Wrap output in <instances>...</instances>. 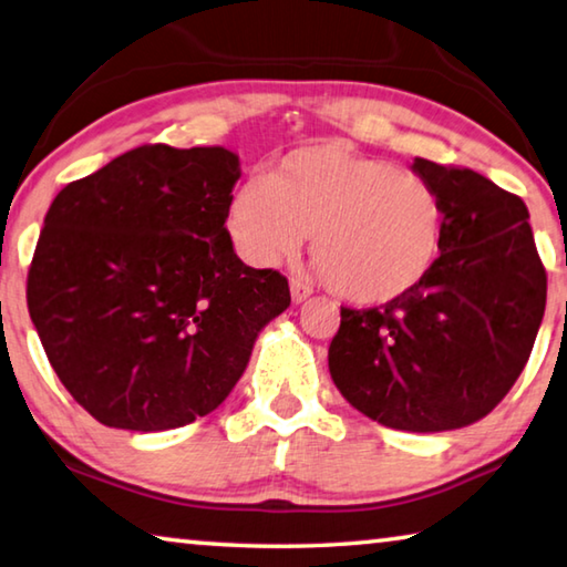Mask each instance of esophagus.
<instances>
[{"label": "esophagus", "mask_w": 567, "mask_h": 567, "mask_svg": "<svg viewBox=\"0 0 567 567\" xmlns=\"http://www.w3.org/2000/svg\"><path fill=\"white\" fill-rule=\"evenodd\" d=\"M290 295H292V302L295 305H300V302H305L312 295V287L305 282V280H300V277H292L290 280Z\"/></svg>", "instance_id": "esophagus-1"}]
</instances>
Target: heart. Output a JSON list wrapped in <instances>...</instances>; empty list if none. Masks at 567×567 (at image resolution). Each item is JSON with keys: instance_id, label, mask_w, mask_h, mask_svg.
Masks as SVG:
<instances>
[{"instance_id": "heart-1", "label": "heart", "mask_w": 567, "mask_h": 567, "mask_svg": "<svg viewBox=\"0 0 567 567\" xmlns=\"http://www.w3.org/2000/svg\"><path fill=\"white\" fill-rule=\"evenodd\" d=\"M224 227L237 255L257 267L290 259L312 231V257L332 290L355 305H385L434 272L444 204L426 178L326 141L245 178Z\"/></svg>"}]
</instances>
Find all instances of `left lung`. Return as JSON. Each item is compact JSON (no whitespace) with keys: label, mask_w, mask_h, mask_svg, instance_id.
<instances>
[{"label":"left lung","mask_w":567,"mask_h":567,"mask_svg":"<svg viewBox=\"0 0 567 567\" xmlns=\"http://www.w3.org/2000/svg\"><path fill=\"white\" fill-rule=\"evenodd\" d=\"M411 168L442 196V255L406 298L340 308L328 365L368 419L429 434L470 426L507 396L540 330L547 275L519 196L472 168Z\"/></svg>","instance_id":"obj_1"}]
</instances>
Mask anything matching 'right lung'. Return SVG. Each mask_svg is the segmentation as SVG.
<instances>
[{
  "mask_svg": "<svg viewBox=\"0 0 567 567\" xmlns=\"http://www.w3.org/2000/svg\"><path fill=\"white\" fill-rule=\"evenodd\" d=\"M239 156L138 146L50 204L27 308L58 379L113 429L166 431L229 396L255 340L290 305L224 227Z\"/></svg>",
  "mask_w": 567,
  "mask_h": 567,
  "instance_id": "1",
  "label": "right lung"
}]
</instances>
